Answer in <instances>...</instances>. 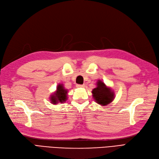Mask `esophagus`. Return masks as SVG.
Instances as JSON below:
<instances>
[{"instance_id":"34e87169","label":"esophagus","mask_w":159,"mask_h":159,"mask_svg":"<svg viewBox=\"0 0 159 159\" xmlns=\"http://www.w3.org/2000/svg\"><path fill=\"white\" fill-rule=\"evenodd\" d=\"M84 85H82V84H77L76 85V87L77 88H84Z\"/></svg>"}]
</instances>
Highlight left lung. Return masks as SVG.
<instances>
[{"label":"left lung","instance_id":"obj_1","mask_svg":"<svg viewBox=\"0 0 159 159\" xmlns=\"http://www.w3.org/2000/svg\"><path fill=\"white\" fill-rule=\"evenodd\" d=\"M98 87L92 91L93 96L98 103L102 105H106L112 102L114 95L108 88L105 86L102 81H99Z\"/></svg>","mask_w":159,"mask_h":159}]
</instances>
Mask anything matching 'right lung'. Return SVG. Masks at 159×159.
<instances>
[{"mask_svg":"<svg viewBox=\"0 0 159 159\" xmlns=\"http://www.w3.org/2000/svg\"><path fill=\"white\" fill-rule=\"evenodd\" d=\"M67 93H68V91L64 89L62 85H58L57 88L56 93L54 95L51 96V102L52 103L56 104L57 102H66L67 99Z\"/></svg>","mask_w":159,"mask_h":159,"instance_id":"obj_1","label":"right lung"}]
</instances>
